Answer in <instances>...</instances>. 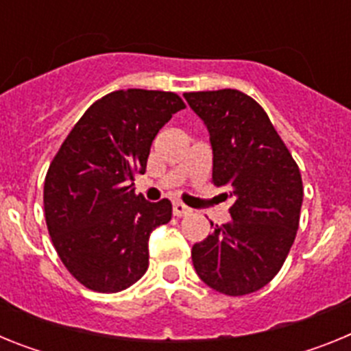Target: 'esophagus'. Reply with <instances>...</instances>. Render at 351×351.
I'll return each instance as SVG.
<instances>
[{"label": "esophagus", "instance_id": "1", "mask_svg": "<svg viewBox=\"0 0 351 351\" xmlns=\"http://www.w3.org/2000/svg\"><path fill=\"white\" fill-rule=\"evenodd\" d=\"M173 214H176L178 218H181V216H188V214H191V209L188 206H184L182 202H173Z\"/></svg>", "mask_w": 351, "mask_h": 351}]
</instances>
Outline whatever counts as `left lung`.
<instances>
[{"label": "left lung", "instance_id": "8db88e82", "mask_svg": "<svg viewBox=\"0 0 351 351\" xmlns=\"http://www.w3.org/2000/svg\"><path fill=\"white\" fill-rule=\"evenodd\" d=\"M207 125L213 184L234 200L232 221L214 225L191 260L198 278L225 295H247L271 283L295 241L302 178L271 119L237 89L184 93Z\"/></svg>", "mask_w": 351, "mask_h": 351}]
</instances>
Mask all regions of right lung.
I'll return each mask as SVG.
<instances>
[{"label": "right lung", "mask_w": 351, "mask_h": 351, "mask_svg": "<svg viewBox=\"0 0 351 351\" xmlns=\"http://www.w3.org/2000/svg\"><path fill=\"white\" fill-rule=\"evenodd\" d=\"M176 93L119 89L77 121L49 165L43 209L58 256L100 293L137 283L149 267V234L172 218V204L135 193L161 126L184 108Z\"/></svg>", "instance_id": "1"}]
</instances>
